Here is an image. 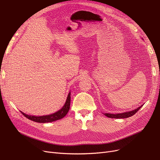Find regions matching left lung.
Segmentation results:
<instances>
[{
    "label": "left lung",
    "instance_id": "1",
    "mask_svg": "<svg viewBox=\"0 0 160 160\" xmlns=\"http://www.w3.org/2000/svg\"><path fill=\"white\" fill-rule=\"evenodd\" d=\"M143 106L141 105L140 107L137 108L136 109H134L133 111H129V112H125V113H117V114H111V113H105L104 115L105 116H107L108 118H116V119H121V118H128L131 117V116L133 115L135 113H137L138 110L141 108Z\"/></svg>",
    "mask_w": 160,
    "mask_h": 160
}]
</instances>
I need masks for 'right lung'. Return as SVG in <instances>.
<instances>
[{
	"mask_svg": "<svg viewBox=\"0 0 160 160\" xmlns=\"http://www.w3.org/2000/svg\"><path fill=\"white\" fill-rule=\"evenodd\" d=\"M70 103H71V93H69L68 96H67V101L63 107L55 113L48 115H44V116H32V115H27L25 113H22V111H21V112L24 116H25V117H26L28 119L33 121V122H35L37 123L52 122H54V121L63 118L65 117L69 110Z\"/></svg>",
	"mask_w": 160,
	"mask_h": 160,
	"instance_id": "add662e5",
	"label": "right lung"
}]
</instances>
